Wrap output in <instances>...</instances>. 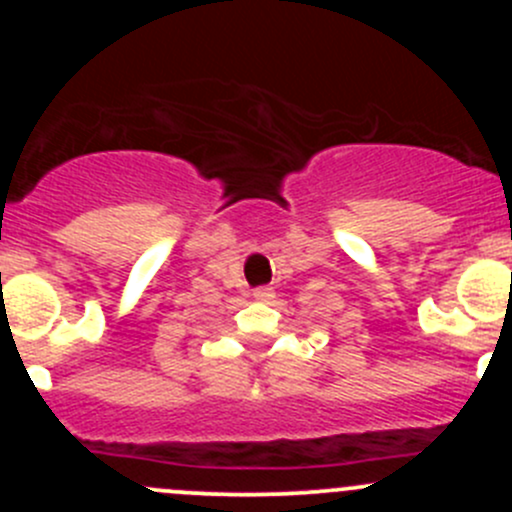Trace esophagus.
<instances>
[{"mask_svg":"<svg viewBox=\"0 0 512 512\" xmlns=\"http://www.w3.org/2000/svg\"><path fill=\"white\" fill-rule=\"evenodd\" d=\"M252 297H255L257 302H270L272 289L270 287H257V289H252Z\"/></svg>","mask_w":512,"mask_h":512,"instance_id":"1","label":"esophagus"}]
</instances>
